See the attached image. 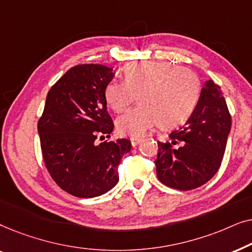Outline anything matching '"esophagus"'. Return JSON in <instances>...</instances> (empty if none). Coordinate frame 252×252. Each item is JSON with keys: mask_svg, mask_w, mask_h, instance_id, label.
Here are the masks:
<instances>
[{"mask_svg": "<svg viewBox=\"0 0 252 252\" xmlns=\"http://www.w3.org/2000/svg\"><path fill=\"white\" fill-rule=\"evenodd\" d=\"M141 141H142V139H140V137H130V143H132L133 147H136Z\"/></svg>", "mask_w": 252, "mask_h": 252, "instance_id": "esophagus-1", "label": "esophagus"}]
</instances>
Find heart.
<instances>
[{
	"instance_id": "1",
	"label": "heart",
	"mask_w": 252,
	"mask_h": 252,
	"mask_svg": "<svg viewBox=\"0 0 252 252\" xmlns=\"http://www.w3.org/2000/svg\"><path fill=\"white\" fill-rule=\"evenodd\" d=\"M124 81L111 80L104 98L116 112L125 110L137 93L139 105L116 120L120 134L139 137L159 124L170 127L184 123L198 101L201 85L190 68L165 61H143L127 64Z\"/></svg>"
}]
</instances>
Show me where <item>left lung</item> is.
<instances>
[{
    "label": "left lung",
    "mask_w": 252,
    "mask_h": 252,
    "mask_svg": "<svg viewBox=\"0 0 252 252\" xmlns=\"http://www.w3.org/2000/svg\"><path fill=\"white\" fill-rule=\"evenodd\" d=\"M232 117L221 89L212 80L203 86L194 111L184 126L170 134L171 142H158L157 177L179 190L204 185L218 172L225 154ZM182 142L175 150L172 144Z\"/></svg>",
    "instance_id": "left-lung-1"
}]
</instances>
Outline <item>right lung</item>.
<instances>
[{
  "mask_svg": "<svg viewBox=\"0 0 252 252\" xmlns=\"http://www.w3.org/2000/svg\"><path fill=\"white\" fill-rule=\"evenodd\" d=\"M113 77L112 68L99 64L70 68L50 88L37 124L51 178L77 197H96L111 190L119 180V163L132 148L127 139L96 141L113 130L104 98L105 86Z\"/></svg>",
  "mask_w": 252,
  "mask_h": 252,
  "instance_id": "right-lung-1",
  "label": "right lung"
}]
</instances>
